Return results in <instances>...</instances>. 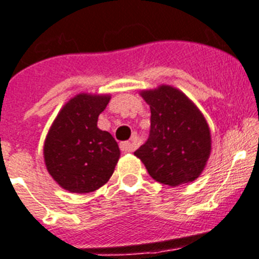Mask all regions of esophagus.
Instances as JSON below:
<instances>
[{"label": "esophagus", "instance_id": "1", "mask_svg": "<svg viewBox=\"0 0 259 259\" xmlns=\"http://www.w3.org/2000/svg\"><path fill=\"white\" fill-rule=\"evenodd\" d=\"M120 149L123 152H132L135 149V147L131 142H123L120 143Z\"/></svg>", "mask_w": 259, "mask_h": 259}]
</instances>
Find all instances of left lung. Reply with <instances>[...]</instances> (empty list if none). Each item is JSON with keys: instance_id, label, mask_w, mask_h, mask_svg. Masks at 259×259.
I'll return each mask as SVG.
<instances>
[{"instance_id": "1", "label": "left lung", "mask_w": 259, "mask_h": 259, "mask_svg": "<svg viewBox=\"0 0 259 259\" xmlns=\"http://www.w3.org/2000/svg\"><path fill=\"white\" fill-rule=\"evenodd\" d=\"M151 108L148 140L135 151L153 180L177 187L204 170L211 149L209 125L189 98L172 86L142 91Z\"/></svg>"}]
</instances>
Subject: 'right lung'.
Returning <instances> with one entry per match:
<instances>
[{
  "mask_svg": "<svg viewBox=\"0 0 259 259\" xmlns=\"http://www.w3.org/2000/svg\"><path fill=\"white\" fill-rule=\"evenodd\" d=\"M110 95L79 94L63 106L44 145L51 177L72 193H90L110 180L120 151L112 135L98 128Z\"/></svg>",
  "mask_w": 259,
  "mask_h": 259,
  "instance_id": "obj_1",
  "label": "right lung"
}]
</instances>
